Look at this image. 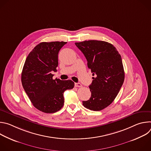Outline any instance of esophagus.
<instances>
[{
	"instance_id": "obj_1",
	"label": "esophagus",
	"mask_w": 151,
	"mask_h": 151,
	"mask_svg": "<svg viewBox=\"0 0 151 151\" xmlns=\"http://www.w3.org/2000/svg\"><path fill=\"white\" fill-rule=\"evenodd\" d=\"M75 86L76 87H81L82 85L80 83H75Z\"/></svg>"
}]
</instances>
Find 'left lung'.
I'll return each instance as SVG.
<instances>
[{"label":"left lung","mask_w":151,"mask_h":151,"mask_svg":"<svg viewBox=\"0 0 151 151\" xmlns=\"http://www.w3.org/2000/svg\"><path fill=\"white\" fill-rule=\"evenodd\" d=\"M75 45L95 76L89 86L91 96L82 104L91 111L103 110L113 102L123 84L125 75L121 56L113 45L104 41L85 40Z\"/></svg>","instance_id":"obj_1"}]
</instances>
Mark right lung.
Segmentation results:
<instances>
[{"label": "right lung", "instance_id": "right-lung-1", "mask_svg": "<svg viewBox=\"0 0 151 151\" xmlns=\"http://www.w3.org/2000/svg\"><path fill=\"white\" fill-rule=\"evenodd\" d=\"M66 42H41L28 55L21 73V82L33 105L41 112L55 113L64 105L63 93L71 90V80L53 79L57 72L58 54Z\"/></svg>", "mask_w": 151, "mask_h": 151}]
</instances>
